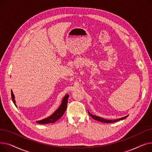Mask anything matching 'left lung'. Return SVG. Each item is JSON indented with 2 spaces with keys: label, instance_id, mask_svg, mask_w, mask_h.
I'll use <instances>...</instances> for the list:
<instances>
[{
  "label": "left lung",
  "instance_id": "1",
  "mask_svg": "<svg viewBox=\"0 0 152 152\" xmlns=\"http://www.w3.org/2000/svg\"><path fill=\"white\" fill-rule=\"evenodd\" d=\"M88 113H89V115L94 119H95V120H97V121H100V122H102V123H115V122H116V121H118L123 120V119H126L127 116H129V115H127V116H124V117H122V118H120L117 119H107L101 118V117L98 116L94 115L91 114L89 111H88Z\"/></svg>",
  "mask_w": 152,
  "mask_h": 152
}]
</instances>
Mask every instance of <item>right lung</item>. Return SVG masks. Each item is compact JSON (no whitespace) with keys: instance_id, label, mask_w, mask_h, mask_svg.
<instances>
[{"instance_id":"1","label":"right lung","mask_w":152,"mask_h":152,"mask_svg":"<svg viewBox=\"0 0 152 152\" xmlns=\"http://www.w3.org/2000/svg\"><path fill=\"white\" fill-rule=\"evenodd\" d=\"M11 95H12V101L14 103L16 107H17V105H16V101L15 100V95L12 90H11ZM68 97H69L68 94L65 95V97H64L62 99L61 103L60 104V107L54 111L52 115H51L49 117H47L46 118L41 119V120L36 121V123H39V124H49V123H53L57 121L59 118H60L63 116L64 113H65V111L67 107Z\"/></svg>"}]
</instances>
